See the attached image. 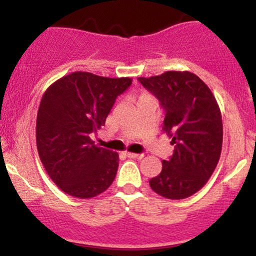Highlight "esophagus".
Masks as SVG:
<instances>
[{
	"instance_id": "34e87169",
	"label": "esophagus",
	"mask_w": 256,
	"mask_h": 256,
	"mask_svg": "<svg viewBox=\"0 0 256 256\" xmlns=\"http://www.w3.org/2000/svg\"><path fill=\"white\" fill-rule=\"evenodd\" d=\"M126 155H128V158H143V154H136V152H126Z\"/></svg>"
}]
</instances>
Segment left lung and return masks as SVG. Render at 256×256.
<instances>
[{
    "mask_svg": "<svg viewBox=\"0 0 256 256\" xmlns=\"http://www.w3.org/2000/svg\"><path fill=\"white\" fill-rule=\"evenodd\" d=\"M138 82L165 110L164 131L174 146L170 160L149 185L162 198L182 200L198 192L216 170L222 146V120L212 91L192 72L168 71Z\"/></svg>",
    "mask_w": 256,
    "mask_h": 256,
    "instance_id": "1",
    "label": "left lung"
}]
</instances>
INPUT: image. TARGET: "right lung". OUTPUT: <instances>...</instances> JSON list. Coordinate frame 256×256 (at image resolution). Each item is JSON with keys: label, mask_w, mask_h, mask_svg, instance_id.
Returning a JSON list of instances; mask_svg holds the SVG:
<instances>
[{"label": "right lung", "mask_w": 256, "mask_h": 256, "mask_svg": "<svg viewBox=\"0 0 256 256\" xmlns=\"http://www.w3.org/2000/svg\"><path fill=\"white\" fill-rule=\"evenodd\" d=\"M131 78L73 72L44 92L37 113V150L46 173L73 198H91L113 183L118 152L95 146L91 134L104 125Z\"/></svg>", "instance_id": "obj_1"}]
</instances>
